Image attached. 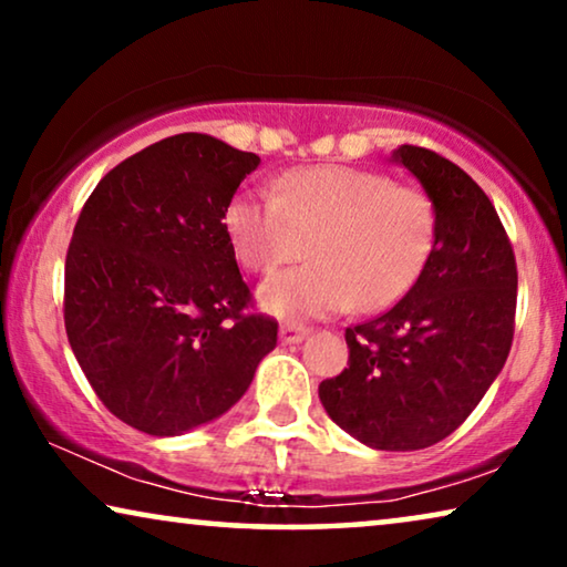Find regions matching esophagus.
I'll return each instance as SVG.
<instances>
[{"mask_svg": "<svg viewBox=\"0 0 567 567\" xmlns=\"http://www.w3.org/2000/svg\"><path fill=\"white\" fill-rule=\"evenodd\" d=\"M307 332H309V328H305V324L284 322L281 324V332H278V338H281V343L291 346V343H299V340H305Z\"/></svg>", "mask_w": 567, "mask_h": 567, "instance_id": "1", "label": "esophagus"}]
</instances>
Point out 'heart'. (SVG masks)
<instances>
[{
    "instance_id": "obj_1",
    "label": "heart",
    "mask_w": 567,
    "mask_h": 567,
    "mask_svg": "<svg viewBox=\"0 0 567 567\" xmlns=\"http://www.w3.org/2000/svg\"><path fill=\"white\" fill-rule=\"evenodd\" d=\"M237 258L274 276L289 262H315L262 286L260 305L278 317L379 312L405 297L436 245L429 193L384 173L346 165L301 167L270 190H243L224 214Z\"/></svg>"
}]
</instances>
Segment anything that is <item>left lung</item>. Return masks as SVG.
Listing matches in <instances>:
<instances>
[{
	"label": "left lung",
	"mask_w": 567,
	"mask_h": 567,
	"mask_svg": "<svg viewBox=\"0 0 567 567\" xmlns=\"http://www.w3.org/2000/svg\"><path fill=\"white\" fill-rule=\"evenodd\" d=\"M436 208V245L392 309L346 330L348 369L320 384L328 415L361 444L415 452L467 421L514 340L516 258L483 188L441 154H392Z\"/></svg>",
	"instance_id": "1"
}]
</instances>
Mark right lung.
Returning <instances> with one entry per match:
<instances>
[{"label": "right lung", "instance_id": "obj_1", "mask_svg": "<svg viewBox=\"0 0 567 567\" xmlns=\"http://www.w3.org/2000/svg\"><path fill=\"white\" fill-rule=\"evenodd\" d=\"M260 165L206 134H177L115 165L76 219L64 268L69 346L103 405L150 436H181L235 405L276 348L245 312L224 214Z\"/></svg>", "mask_w": 567, "mask_h": 567}]
</instances>
